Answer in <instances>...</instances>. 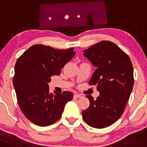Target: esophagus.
Segmentation results:
<instances>
[{
	"label": "esophagus",
	"mask_w": 147,
	"mask_h": 147,
	"mask_svg": "<svg viewBox=\"0 0 147 147\" xmlns=\"http://www.w3.org/2000/svg\"><path fill=\"white\" fill-rule=\"evenodd\" d=\"M80 97H81V95L78 94H74V98H80Z\"/></svg>",
	"instance_id": "esophagus-1"
}]
</instances>
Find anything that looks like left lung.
<instances>
[{
    "label": "left lung",
    "instance_id": "left-lung-1",
    "mask_svg": "<svg viewBox=\"0 0 147 147\" xmlns=\"http://www.w3.org/2000/svg\"><path fill=\"white\" fill-rule=\"evenodd\" d=\"M83 55L96 67L89 85H96L100 94L96 100L86 96L90 106L82 111V118L93 128H105L124 111L134 84L133 65L129 56L110 41L97 43L83 51Z\"/></svg>",
    "mask_w": 147,
    "mask_h": 147
}]
</instances>
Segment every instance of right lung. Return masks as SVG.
<instances>
[{
	"mask_svg": "<svg viewBox=\"0 0 147 147\" xmlns=\"http://www.w3.org/2000/svg\"><path fill=\"white\" fill-rule=\"evenodd\" d=\"M74 48L60 50L36 44L26 51L16 62L13 85L19 108L28 119L39 126L55 123L66 103L73 98L71 92H49V82L60 74L75 55Z\"/></svg>",
	"mask_w": 147,
	"mask_h": 147,
	"instance_id": "1",
	"label": "right lung"
}]
</instances>
